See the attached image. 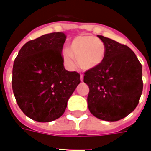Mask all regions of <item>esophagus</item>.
Returning a JSON list of instances; mask_svg holds the SVG:
<instances>
[{
	"label": "esophagus",
	"mask_w": 151,
	"mask_h": 151,
	"mask_svg": "<svg viewBox=\"0 0 151 151\" xmlns=\"http://www.w3.org/2000/svg\"><path fill=\"white\" fill-rule=\"evenodd\" d=\"M83 78H84V76L82 75V74H81V76H80L81 81H83Z\"/></svg>",
	"instance_id": "obj_1"
}]
</instances>
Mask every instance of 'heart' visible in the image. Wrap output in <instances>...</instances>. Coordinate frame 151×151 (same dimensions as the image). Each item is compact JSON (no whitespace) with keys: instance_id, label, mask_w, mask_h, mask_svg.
<instances>
[{"instance_id":"b5f03b06","label":"heart","mask_w":151,"mask_h":151,"mask_svg":"<svg viewBox=\"0 0 151 151\" xmlns=\"http://www.w3.org/2000/svg\"><path fill=\"white\" fill-rule=\"evenodd\" d=\"M65 67L73 70L77 64L83 70H90L98 67L103 63L106 56V47L104 42L93 35H81L71 40L69 48L62 51Z\"/></svg>"}]
</instances>
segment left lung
Masks as SVG:
<instances>
[{
	"label": "left lung",
	"mask_w": 151,
	"mask_h": 151,
	"mask_svg": "<svg viewBox=\"0 0 151 151\" xmlns=\"http://www.w3.org/2000/svg\"><path fill=\"white\" fill-rule=\"evenodd\" d=\"M106 47L103 63L86 71L84 82L89 88L88 107L94 116L117 121L128 116L142 95V65L127 46L97 35Z\"/></svg>",
	"instance_id": "1"
}]
</instances>
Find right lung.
I'll use <instances>...</instances> for the list:
<instances>
[{
    "label": "right lung",
    "instance_id": "1",
    "mask_svg": "<svg viewBox=\"0 0 151 151\" xmlns=\"http://www.w3.org/2000/svg\"><path fill=\"white\" fill-rule=\"evenodd\" d=\"M63 32L43 35L26 42L14 61L12 90L19 109L33 120L50 122L64 113L80 84V74L64 68Z\"/></svg>",
    "mask_w": 151,
    "mask_h": 151
}]
</instances>
